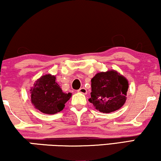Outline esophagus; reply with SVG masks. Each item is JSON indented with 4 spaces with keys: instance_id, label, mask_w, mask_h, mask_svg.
I'll list each match as a JSON object with an SVG mask.
<instances>
[{
    "instance_id": "esophagus-1",
    "label": "esophagus",
    "mask_w": 161,
    "mask_h": 161,
    "mask_svg": "<svg viewBox=\"0 0 161 161\" xmlns=\"http://www.w3.org/2000/svg\"><path fill=\"white\" fill-rule=\"evenodd\" d=\"M78 92H81V93H82V94H86L87 93V90H86L85 87H81L78 90Z\"/></svg>"
}]
</instances>
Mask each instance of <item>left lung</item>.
<instances>
[{
	"label": "left lung",
	"mask_w": 161,
	"mask_h": 161,
	"mask_svg": "<svg viewBox=\"0 0 161 161\" xmlns=\"http://www.w3.org/2000/svg\"><path fill=\"white\" fill-rule=\"evenodd\" d=\"M128 88V80L114 70L98 73L91 80L89 101L99 112H114L125 103Z\"/></svg>",
	"instance_id": "obj_1"
}]
</instances>
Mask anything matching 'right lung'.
I'll return each instance as SVG.
<instances>
[{"label": "right lung", "instance_id": "add662e5", "mask_svg": "<svg viewBox=\"0 0 161 161\" xmlns=\"http://www.w3.org/2000/svg\"><path fill=\"white\" fill-rule=\"evenodd\" d=\"M31 102L44 114H53L60 112L65 103L71 98V93H64L55 81V76L47 74L38 79L31 89Z\"/></svg>", "mask_w": 161, "mask_h": 161}]
</instances>
